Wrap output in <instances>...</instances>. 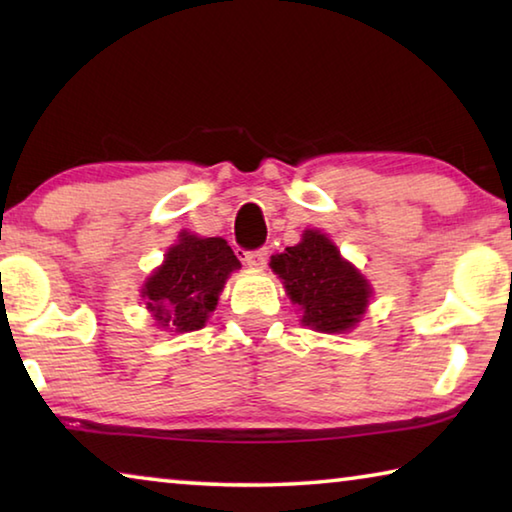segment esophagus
I'll return each mask as SVG.
<instances>
[{
  "mask_svg": "<svg viewBox=\"0 0 512 512\" xmlns=\"http://www.w3.org/2000/svg\"><path fill=\"white\" fill-rule=\"evenodd\" d=\"M246 264L250 268H257V271H262V268L268 264V248L250 250V253H246Z\"/></svg>",
  "mask_w": 512,
  "mask_h": 512,
  "instance_id": "1",
  "label": "esophagus"
}]
</instances>
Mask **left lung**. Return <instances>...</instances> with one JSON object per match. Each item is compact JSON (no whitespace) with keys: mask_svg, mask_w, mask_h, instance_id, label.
Wrapping results in <instances>:
<instances>
[{"mask_svg":"<svg viewBox=\"0 0 512 512\" xmlns=\"http://www.w3.org/2000/svg\"><path fill=\"white\" fill-rule=\"evenodd\" d=\"M289 298L302 307V323L318 332H345L368 307L370 284L325 235L307 230L298 246L284 248L271 259Z\"/></svg>","mask_w":512,"mask_h":512,"instance_id":"obj_1","label":"left lung"}]
</instances>
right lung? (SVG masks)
I'll return each instance as SVG.
<instances>
[{"instance_id":"right-lung-1","label":"right lung","mask_w":512,"mask_h":512,"mask_svg":"<svg viewBox=\"0 0 512 512\" xmlns=\"http://www.w3.org/2000/svg\"><path fill=\"white\" fill-rule=\"evenodd\" d=\"M183 239L169 248L164 264L144 284L146 307L162 327L173 332L201 329L228 275L239 268V259L221 237Z\"/></svg>"}]
</instances>
